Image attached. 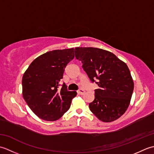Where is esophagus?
Returning a JSON list of instances; mask_svg holds the SVG:
<instances>
[{
    "mask_svg": "<svg viewBox=\"0 0 154 154\" xmlns=\"http://www.w3.org/2000/svg\"><path fill=\"white\" fill-rule=\"evenodd\" d=\"M85 93V91L83 89H79L77 91V93L79 94H83Z\"/></svg>",
    "mask_w": 154,
    "mask_h": 154,
    "instance_id": "esophagus-1",
    "label": "esophagus"
}]
</instances>
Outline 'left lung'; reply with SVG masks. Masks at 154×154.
<instances>
[{
  "instance_id": "1",
  "label": "left lung",
  "mask_w": 154,
  "mask_h": 154,
  "mask_svg": "<svg viewBox=\"0 0 154 154\" xmlns=\"http://www.w3.org/2000/svg\"><path fill=\"white\" fill-rule=\"evenodd\" d=\"M75 57L99 89L89 109L100 120L110 122L126 112L134 90V82L127 65L111 52L96 48H75Z\"/></svg>"
}]
</instances>
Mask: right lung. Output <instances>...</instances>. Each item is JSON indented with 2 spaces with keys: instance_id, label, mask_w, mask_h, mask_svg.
Segmentation results:
<instances>
[{
  "instance_id": "obj_1",
  "label": "right lung",
  "mask_w": 154,
  "mask_h": 154,
  "mask_svg": "<svg viewBox=\"0 0 154 154\" xmlns=\"http://www.w3.org/2000/svg\"><path fill=\"white\" fill-rule=\"evenodd\" d=\"M74 49L46 52L32 62L22 77V95L30 109L47 121H55L69 109L76 91H67L63 79L65 68L74 58Z\"/></svg>"
}]
</instances>
